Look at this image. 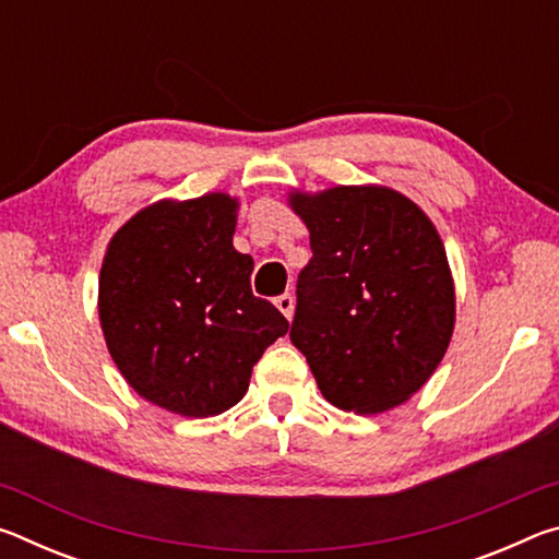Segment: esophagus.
<instances>
[{
  "mask_svg": "<svg viewBox=\"0 0 559 559\" xmlns=\"http://www.w3.org/2000/svg\"><path fill=\"white\" fill-rule=\"evenodd\" d=\"M276 306L288 320L293 318V296H290V293H281V296L276 298Z\"/></svg>",
  "mask_w": 559,
  "mask_h": 559,
  "instance_id": "34e87169",
  "label": "esophagus"
}]
</instances>
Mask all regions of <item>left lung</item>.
Wrapping results in <instances>:
<instances>
[{
  "label": "left lung",
  "instance_id": "1",
  "mask_svg": "<svg viewBox=\"0 0 559 559\" xmlns=\"http://www.w3.org/2000/svg\"><path fill=\"white\" fill-rule=\"evenodd\" d=\"M310 231L290 343L330 404L377 414L437 370L453 333L447 251L419 206L386 187L290 200Z\"/></svg>",
  "mask_w": 559,
  "mask_h": 559
}]
</instances>
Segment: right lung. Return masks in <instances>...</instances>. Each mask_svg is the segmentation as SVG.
Returning <instances> with one entry per match:
<instances>
[{
  "label": "right lung",
  "instance_id": "obj_1",
  "mask_svg": "<svg viewBox=\"0 0 559 559\" xmlns=\"http://www.w3.org/2000/svg\"><path fill=\"white\" fill-rule=\"evenodd\" d=\"M236 202L204 194L147 206L112 236L100 269L103 335L128 384L182 416H216L249 390L263 349L288 333L251 293L234 249Z\"/></svg>",
  "mask_w": 559,
  "mask_h": 559
}]
</instances>
